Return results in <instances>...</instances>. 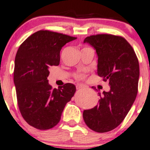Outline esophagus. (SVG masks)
Segmentation results:
<instances>
[{
  "instance_id": "esophagus-1",
  "label": "esophagus",
  "mask_w": 150,
  "mask_h": 150,
  "mask_svg": "<svg viewBox=\"0 0 150 150\" xmlns=\"http://www.w3.org/2000/svg\"><path fill=\"white\" fill-rule=\"evenodd\" d=\"M85 88V85H78L76 86L77 90H80V89H82V88Z\"/></svg>"
}]
</instances>
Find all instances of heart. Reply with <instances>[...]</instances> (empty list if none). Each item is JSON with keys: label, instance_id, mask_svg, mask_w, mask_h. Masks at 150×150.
<instances>
[{"label": "heart", "instance_id": "1", "mask_svg": "<svg viewBox=\"0 0 150 150\" xmlns=\"http://www.w3.org/2000/svg\"><path fill=\"white\" fill-rule=\"evenodd\" d=\"M87 47H84V48H87ZM75 77H76L77 79H83L84 78H85V75H84L83 74H78V75H75Z\"/></svg>", "mask_w": 150, "mask_h": 150}]
</instances>
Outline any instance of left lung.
Wrapping results in <instances>:
<instances>
[{
    "instance_id": "1",
    "label": "left lung",
    "mask_w": 150,
    "mask_h": 150,
    "mask_svg": "<svg viewBox=\"0 0 150 150\" xmlns=\"http://www.w3.org/2000/svg\"><path fill=\"white\" fill-rule=\"evenodd\" d=\"M84 42L96 50L98 75L109 82L110 90L103 96L99 93V104L84 110L83 119L92 130L107 132L121 124L135 100L139 62L132 47L121 36L98 34L87 37Z\"/></svg>"
}]
</instances>
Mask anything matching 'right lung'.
I'll return each instance as SVG.
<instances>
[{
	"mask_svg": "<svg viewBox=\"0 0 150 150\" xmlns=\"http://www.w3.org/2000/svg\"><path fill=\"white\" fill-rule=\"evenodd\" d=\"M75 39L42 30L28 38L17 51L13 80L18 105L26 122L36 129L45 130L56 125L76 91L71 83L52 89L47 80L50 67L60 64L62 47Z\"/></svg>",
	"mask_w": 150,
	"mask_h": 150,
	"instance_id": "obj_1",
	"label": "right lung"
}]
</instances>
